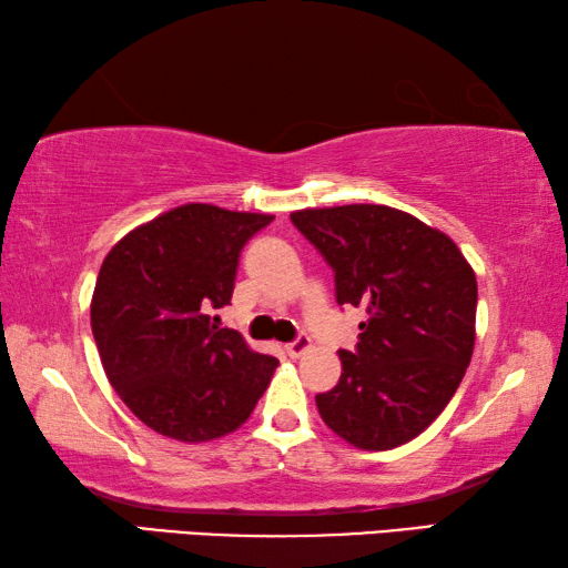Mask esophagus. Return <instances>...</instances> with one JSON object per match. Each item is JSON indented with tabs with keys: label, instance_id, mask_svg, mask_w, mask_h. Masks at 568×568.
<instances>
[{
	"label": "esophagus",
	"instance_id": "34e87169",
	"mask_svg": "<svg viewBox=\"0 0 568 568\" xmlns=\"http://www.w3.org/2000/svg\"><path fill=\"white\" fill-rule=\"evenodd\" d=\"M284 349H286V354L292 356V359H300L302 354L312 349V339H310V336H296V339L292 344H286Z\"/></svg>",
	"mask_w": 568,
	"mask_h": 568
}]
</instances>
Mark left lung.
<instances>
[{
  "instance_id": "1",
  "label": "left lung",
  "mask_w": 568,
  "mask_h": 568,
  "mask_svg": "<svg viewBox=\"0 0 568 568\" xmlns=\"http://www.w3.org/2000/svg\"><path fill=\"white\" fill-rule=\"evenodd\" d=\"M334 268L336 302L364 306L356 352L316 394L324 424L356 449L419 436L459 389L476 339V276L449 236L384 204L292 212Z\"/></svg>"
}]
</instances>
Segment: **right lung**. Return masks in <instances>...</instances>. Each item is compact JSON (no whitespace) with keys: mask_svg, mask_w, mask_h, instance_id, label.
I'll return each instance as SVG.
<instances>
[{"mask_svg":"<svg viewBox=\"0 0 568 568\" xmlns=\"http://www.w3.org/2000/svg\"><path fill=\"white\" fill-rule=\"evenodd\" d=\"M272 214L184 204L112 246L92 296L104 374L139 422L199 444L236 432L278 366L219 329L209 312L232 302L239 254Z\"/></svg>","mask_w":568,"mask_h":568,"instance_id":"right-lung-1","label":"right lung"}]
</instances>
